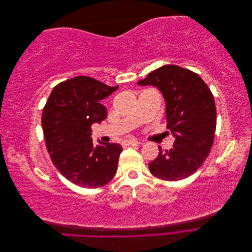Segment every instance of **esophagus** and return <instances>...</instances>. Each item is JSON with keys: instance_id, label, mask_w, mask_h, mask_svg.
Here are the masks:
<instances>
[{"instance_id": "34e87169", "label": "esophagus", "mask_w": 252, "mask_h": 252, "mask_svg": "<svg viewBox=\"0 0 252 252\" xmlns=\"http://www.w3.org/2000/svg\"><path fill=\"white\" fill-rule=\"evenodd\" d=\"M139 144L141 143L136 140H127V141L122 142V146L126 147V146H132V145H139Z\"/></svg>"}]
</instances>
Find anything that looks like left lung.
I'll return each instance as SVG.
<instances>
[{"label":"left lung","mask_w":252,"mask_h":252,"mask_svg":"<svg viewBox=\"0 0 252 252\" xmlns=\"http://www.w3.org/2000/svg\"><path fill=\"white\" fill-rule=\"evenodd\" d=\"M139 85H152L166 102L167 128L175 141L170 150L159 151L150 162V172L164 181H179L200 168L211 150L217 127L213 95L199 74L177 65L150 72Z\"/></svg>","instance_id":"left-lung-1"}]
</instances>
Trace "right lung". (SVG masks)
I'll return each instance as SVG.
<instances>
[{
  "instance_id": "add662e5",
  "label": "right lung",
  "mask_w": 252,
  "mask_h": 252,
  "mask_svg": "<svg viewBox=\"0 0 252 252\" xmlns=\"http://www.w3.org/2000/svg\"><path fill=\"white\" fill-rule=\"evenodd\" d=\"M118 87L80 75L58 84L43 109L42 127L51 161L80 187H102L117 172L121 145H94L90 135L91 125L107 117L101 101Z\"/></svg>"
}]
</instances>
